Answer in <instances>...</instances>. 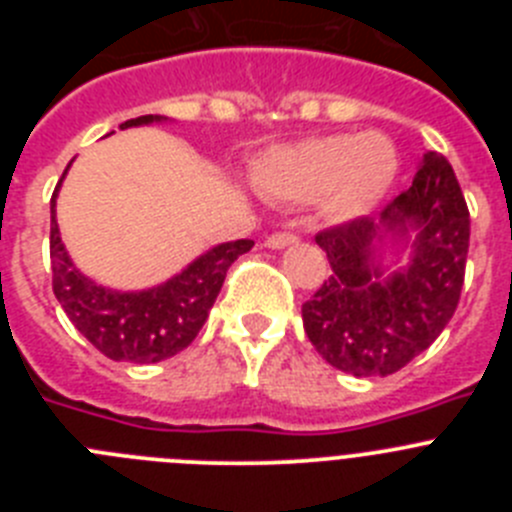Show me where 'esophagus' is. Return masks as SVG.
<instances>
[{"mask_svg": "<svg viewBox=\"0 0 512 512\" xmlns=\"http://www.w3.org/2000/svg\"><path fill=\"white\" fill-rule=\"evenodd\" d=\"M295 243H297V235H292V233H271L269 238H266L264 246L271 248V251H279V248L295 246Z\"/></svg>", "mask_w": 512, "mask_h": 512, "instance_id": "esophagus-1", "label": "esophagus"}]
</instances>
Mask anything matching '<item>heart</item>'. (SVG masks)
I'll return each instance as SVG.
<instances>
[{
	"mask_svg": "<svg viewBox=\"0 0 512 512\" xmlns=\"http://www.w3.org/2000/svg\"><path fill=\"white\" fill-rule=\"evenodd\" d=\"M400 156L382 133H333L284 143L253 158L259 192L282 202H315L333 223H351L384 200Z\"/></svg>",
	"mask_w": 512,
	"mask_h": 512,
	"instance_id": "b5f03b06",
	"label": "heart"
}]
</instances>
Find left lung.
Listing matches in <instances>:
<instances>
[{
    "label": "left lung",
    "mask_w": 512,
    "mask_h": 512,
    "mask_svg": "<svg viewBox=\"0 0 512 512\" xmlns=\"http://www.w3.org/2000/svg\"><path fill=\"white\" fill-rule=\"evenodd\" d=\"M330 274L302 305V325L330 366L354 377L400 372L431 346L459 305L469 210L441 153L420 158L413 187L379 217L315 235ZM409 261L401 264V256Z\"/></svg>",
    "instance_id": "1"
}]
</instances>
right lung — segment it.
<instances>
[{
	"instance_id": "1",
	"label": "right lung",
	"mask_w": 512,
	"mask_h": 512,
	"mask_svg": "<svg viewBox=\"0 0 512 512\" xmlns=\"http://www.w3.org/2000/svg\"><path fill=\"white\" fill-rule=\"evenodd\" d=\"M166 120L169 117L143 115L125 120L120 128L128 130ZM61 182L51 197L53 295L76 330L112 361L156 364L184 351L205 325L230 264L251 251L253 241L243 238V241L212 246L179 274L156 287L138 289V292L102 287L76 269L61 241V230L56 223V197Z\"/></svg>"
}]
</instances>
